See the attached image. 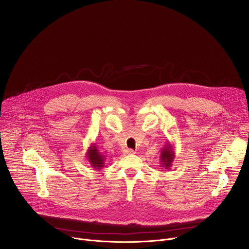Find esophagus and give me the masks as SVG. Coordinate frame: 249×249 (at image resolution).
Wrapping results in <instances>:
<instances>
[{"instance_id":"34e87169","label":"esophagus","mask_w":249,"mask_h":249,"mask_svg":"<svg viewBox=\"0 0 249 249\" xmlns=\"http://www.w3.org/2000/svg\"><path fill=\"white\" fill-rule=\"evenodd\" d=\"M124 154H125V155H134L135 152H134L133 150H131V149H127V150H125Z\"/></svg>"}]
</instances>
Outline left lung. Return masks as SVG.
I'll return each mask as SVG.
<instances>
[{
	"label": "left lung",
	"mask_w": 249,
	"mask_h": 249,
	"mask_svg": "<svg viewBox=\"0 0 249 249\" xmlns=\"http://www.w3.org/2000/svg\"><path fill=\"white\" fill-rule=\"evenodd\" d=\"M175 159V150L172 144H170L169 142L165 144L164 148H162V150L160 151V165L165 168L168 169L170 168L172 162L174 161Z\"/></svg>",
	"instance_id": "1"
}]
</instances>
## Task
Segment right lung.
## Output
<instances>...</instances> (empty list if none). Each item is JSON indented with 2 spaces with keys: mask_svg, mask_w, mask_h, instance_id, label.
Returning <instances> with one entry per match:
<instances>
[{
  "mask_svg": "<svg viewBox=\"0 0 249 249\" xmlns=\"http://www.w3.org/2000/svg\"><path fill=\"white\" fill-rule=\"evenodd\" d=\"M89 162L90 163V165L93 168H97V169H101L104 166V161H105V157L104 155H102L96 145L93 143L90 145V147L88 149L87 151V155H86Z\"/></svg>",
  "mask_w": 249,
  "mask_h": 249,
  "instance_id": "right-lung-1",
  "label": "right lung"
}]
</instances>
